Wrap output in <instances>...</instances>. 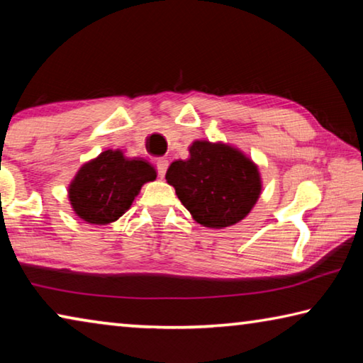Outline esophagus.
<instances>
[{
	"instance_id": "1",
	"label": "esophagus",
	"mask_w": 363,
	"mask_h": 363,
	"mask_svg": "<svg viewBox=\"0 0 363 363\" xmlns=\"http://www.w3.org/2000/svg\"><path fill=\"white\" fill-rule=\"evenodd\" d=\"M155 167H157L158 177H164V174H167V169L169 167V162L167 158H158L155 162Z\"/></svg>"
}]
</instances>
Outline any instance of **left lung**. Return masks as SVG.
<instances>
[{
    "mask_svg": "<svg viewBox=\"0 0 363 363\" xmlns=\"http://www.w3.org/2000/svg\"><path fill=\"white\" fill-rule=\"evenodd\" d=\"M182 205L205 227L233 225L255 206L261 179L253 162L224 144L196 140L189 160H177L167 171Z\"/></svg>",
    "mask_w": 363,
    "mask_h": 363,
    "instance_id": "obj_1",
    "label": "left lung"
}]
</instances>
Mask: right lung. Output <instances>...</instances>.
Returning <instances> with one entry per match:
<instances>
[{
    "instance_id": "obj_1",
    "label": "right lung",
    "mask_w": 363,
    "mask_h": 363,
    "mask_svg": "<svg viewBox=\"0 0 363 363\" xmlns=\"http://www.w3.org/2000/svg\"><path fill=\"white\" fill-rule=\"evenodd\" d=\"M155 177V169L145 160L106 150L78 171L69 196L73 210L86 223L108 224L131 206L143 184Z\"/></svg>"
}]
</instances>
